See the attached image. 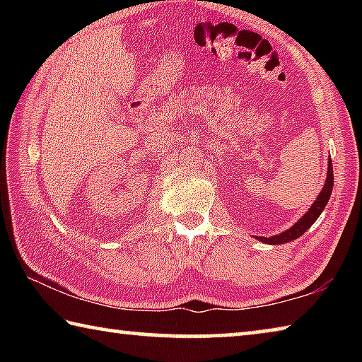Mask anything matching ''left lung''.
I'll return each instance as SVG.
<instances>
[{
    "mask_svg": "<svg viewBox=\"0 0 362 362\" xmlns=\"http://www.w3.org/2000/svg\"><path fill=\"white\" fill-rule=\"evenodd\" d=\"M332 188H334V169H332V161H329L326 185H324L322 192L320 193V196H317V199L315 201L313 206L310 207L308 212H306L305 216L300 218L296 225L291 226L287 231L279 233V235L272 236V238L260 236L259 240L263 243H268V244H284V243H289L292 240H297V238L302 236L303 233L316 222V218L321 216V212L324 211V207H326L327 201L330 198V193H332Z\"/></svg>",
    "mask_w": 362,
    "mask_h": 362,
    "instance_id": "obj_1",
    "label": "left lung"
}]
</instances>
